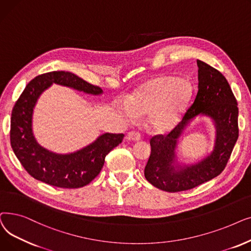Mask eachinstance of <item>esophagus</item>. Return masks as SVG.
Listing matches in <instances>:
<instances>
[{
	"label": "esophagus",
	"mask_w": 251,
	"mask_h": 251,
	"mask_svg": "<svg viewBox=\"0 0 251 251\" xmlns=\"http://www.w3.org/2000/svg\"><path fill=\"white\" fill-rule=\"evenodd\" d=\"M126 138L129 141H140L141 140V135H140V133L135 132V130H130L129 133H127Z\"/></svg>",
	"instance_id": "1"
}]
</instances>
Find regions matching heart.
<instances>
[{
  "label": "heart",
  "mask_w": 251,
  "mask_h": 251,
  "mask_svg": "<svg viewBox=\"0 0 251 251\" xmlns=\"http://www.w3.org/2000/svg\"><path fill=\"white\" fill-rule=\"evenodd\" d=\"M192 96V86L174 75L154 77L141 86L127 100L130 117L148 114V124L156 130L170 129L180 121Z\"/></svg>",
  "instance_id": "b5f03b06"
}]
</instances>
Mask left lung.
<instances>
[{
  "label": "left lung",
  "instance_id": "8db88e82",
  "mask_svg": "<svg viewBox=\"0 0 251 251\" xmlns=\"http://www.w3.org/2000/svg\"><path fill=\"white\" fill-rule=\"evenodd\" d=\"M197 66L198 92L193 104L168 135H156L150 139L151 154L144 175L150 184L166 192L193 189L218 176L228 163L239 136V110L228 80L203 61L197 60ZM198 115L210 117L216 126L214 150L197 164L177 166L175 163L177 140L187 124Z\"/></svg>",
  "mask_w": 251,
  "mask_h": 251
}]
</instances>
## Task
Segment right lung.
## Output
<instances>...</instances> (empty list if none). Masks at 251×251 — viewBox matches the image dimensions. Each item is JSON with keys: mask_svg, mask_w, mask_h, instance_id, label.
Returning <instances> with one entry per match:
<instances>
[{"mask_svg": "<svg viewBox=\"0 0 251 251\" xmlns=\"http://www.w3.org/2000/svg\"><path fill=\"white\" fill-rule=\"evenodd\" d=\"M53 82L87 94L103 93L101 88L68 71H52L34 77L27 83L12 110L11 146L32 177L54 187L80 188L90 184L100 174L106 155L121 144L124 134H103L87 147L69 154H57L43 148L32 134V112L40 95Z\"/></svg>", "mask_w": 251, "mask_h": 251, "instance_id": "obj_1", "label": "right lung"}]
</instances>
